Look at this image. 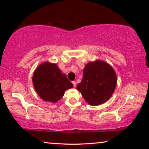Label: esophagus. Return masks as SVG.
Wrapping results in <instances>:
<instances>
[{
  "label": "esophagus",
  "instance_id": "1",
  "mask_svg": "<svg viewBox=\"0 0 149 149\" xmlns=\"http://www.w3.org/2000/svg\"><path fill=\"white\" fill-rule=\"evenodd\" d=\"M72 84H73V85H74V87H76V81H73Z\"/></svg>",
  "mask_w": 149,
  "mask_h": 149
}]
</instances>
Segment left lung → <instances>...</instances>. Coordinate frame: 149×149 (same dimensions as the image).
<instances>
[{
  "mask_svg": "<svg viewBox=\"0 0 149 149\" xmlns=\"http://www.w3.org/2000/svg\"><path fill=\"white\" fill-rule=\"evenodd\" d=\"M84 77L77 89L92 106H97L110 99L116 86L117 77L114 69L104 62L97 60L85 65Z\"/></svg>",
  "mask_w": 149,
  "mask_h": 149,
  "instance_id": "8db88e82",
  "label": "left lung"
}]
</instances>
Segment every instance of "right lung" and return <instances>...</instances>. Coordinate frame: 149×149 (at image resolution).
Segmentation results:
<instances>
[{
    "mask_svg": "<svg viewBox=\"0 0 149 149\" xmlns=\"http://www.w3.org/2000/svg\"><path fill=\"white\" fill-rule=\"evenodd\" d=\"M33 83L40 97L48 102H56L62 99L65 90L73 84L62 74L56 64L45 62L37 67L33 76Z\"/></svg>",
    "mask_w": 149,
    "mask_h": 149,
    "instance_id": "1",
    "label": "right lung"
}]
</instances>
